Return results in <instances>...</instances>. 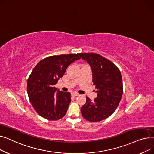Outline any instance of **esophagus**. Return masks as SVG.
I'll use <instances>...</instances> for the list:
<instances>
[{
    "mask_svg": "<svg viewBox=\"0 0 154 154\" xmlns=\"http://www.w3.org/2000/svg\"><path fill=\"white\" fill-rule=\"evenodd\" d=\"M72 95L74 96V97H75V96H79V94L78 93H77V92H72Z\"/></svg>",
    "mask_w": 154,
    "mask_h": 154,
    "instance_id": "1",
    "label": "esophagus"
}]
</instances>
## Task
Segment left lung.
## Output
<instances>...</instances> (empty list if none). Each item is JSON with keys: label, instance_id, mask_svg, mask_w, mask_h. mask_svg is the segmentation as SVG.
<instances>
[{"label": "left lung", "instance_id": "1", "mask_svg": "<svg viewBox=\"0 0 154 154\" xmlns=\"http://www.w3.org/2000/svg\"><path fill=\"white\" fill-rule=\"evenodd\" d=\"M79 55L90 65L93 85L97 93L93 102L87 97L80 110L86 120L99 122L110 116L119 106L123 94L122 75L115 64L97 54Z\"/></svg>", "mask_w": 154, "mask_h": 154}]
</instances>
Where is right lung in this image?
Segmentation results:
<instances>
[{
  "instance_id": "obj_1",
  "label": "right lung",
  "mask_w": 154,
  "mask_h": 154,
  "mask_svg": "<svg viewBox=\"0 0 154 154\" xmlns=\"http://www.w3.org/2000/svg\"><path fill=\"white\" fill-rule=\"evenodd\" d=\"M77 54L48 57L32 70L27 80V94L32 106L40 116L55 120L66 115L71 101L70 94L60 91L54 85L69 65L80 59Z\"/></svg>"
}]
</instances>
